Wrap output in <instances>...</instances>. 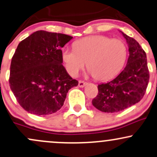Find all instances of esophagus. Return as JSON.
Masks as SVG:
<instances>
[{
  "label": "esophagus",
  "instance_id": "34e87169",
  "mask_svg": "<svg viewBox=\"0 0 157 157\" xmlns=\"http://www.w3.org/2000/svg\"><path fill=\"white\" fill-rule=\"evenodd\" d=\"M86 85V82H84V81H82V80H80V81H79V83H78V86H79V87H80V88H82V87H84V86H85Z\"/></svg>",
  "mask_w": 157,
  "mask_h": 157
}]
</instances>
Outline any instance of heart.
Segmentation results:
<instances>
[{
  "instance_id": "obj_1",
  "label": "heart",
  "mask_w": 157,
  "mask_h": 157,
  "mask_svg": "<svg viewBox=\"0 0 157 157\" xmlns=\"http://www.w3.org/2000/svg\"><path fill=\"white\" fill-rule=\"evenodd\" d=\"M73 47L62 51L65 69L72 77H77L87 63L88 70L96 80H108L118 75L126 63L127 48L120 39L91 36L76 41Z\"/></svg>"
}]
</instances>
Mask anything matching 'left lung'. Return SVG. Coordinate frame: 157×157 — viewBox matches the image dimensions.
Masks as SVG:
<instances>
[{
	"mask_svg": "<svg viewBox=\"0 0 157 157\" xmlns=\"http://www.w3.org/2000/svg\"><path fill=\"white\" fill-rule=\"evenodd\" d=\"M120 32L129 47L126 67L113 80L98 85V94L92 100L93 106L104 113H118L139 102L149 82L146 53L136 40Z\"/></svg>",
	"mask_w": 157,
	"mask_h": 157,
	"instance_id": "left-lung-1",
	"label": "left lung"
}]
</instances>
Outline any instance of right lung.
Returning a JSON list of instances; mask_svg holds the SVG:
<instances>
[{
    "label": "right lung",
    "mask_w": 157,
    "mask_h": 157,
    "mask_svg": "<svg viewBox=\"0 0 157 157\" xmlns=\"http://www.w3.org/2000/svg\"><path fill=\"white\" fill-rule=\"evenodd\" d=\"M72 36L44 30L22 40L12 58L10 86L24 109L48 115L61 109L67 93L78 81L63 65L61 48Z\"/></svg>",
    "instance_id": "1"
}]
</instances>
